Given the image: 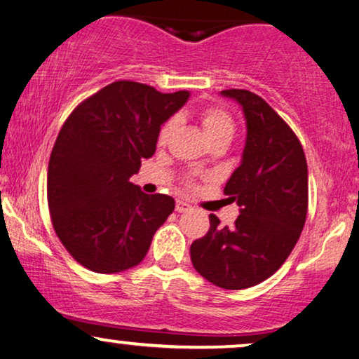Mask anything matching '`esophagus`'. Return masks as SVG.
Returning a JSON list of instances; mask_svg holds the SVG:
<instances>
[{
  "label": "esophagus",
  "mask_w": 359,
  "mask_h": 359,
  "mask_svg": "<svg viewBox=\"0 0 359 359\" xmlns=\"http://www.w3.org/2000/svg\"><path fill=\"white\" fill-rule=\"evenodd\" d=\"M189 210H191V206H189L187 201H181V200L176 201V212H178V213L189 212Z\"/></svg>",
  "instance_id": "obj_1"
}]
</instances>
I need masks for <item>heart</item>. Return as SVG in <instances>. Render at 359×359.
Returning a JSON list of instances; mask_svg holds the SVG:
<instances>
[{
    "instance_id": "obj_1",
    "label": "heart",
    "mask_w": 359,
    "mask_h": 359,
    "mask_svg": "<svg viewBox=\"0 0 359 359\" xmlns=\"http://www.w3.org/2000/svg\"><path fill=\"white\" fill-rule=\"evenodd\" d=\"M175 119H170L164 122L161 130H159L158 142L159 144H166V141L170 139L172 129H175ZM201 124H203L205 134L208 137V141L217 137H230L233 136V119L225 109L222 107H208L201 112Z\"/></svg>"
}]
</instances>
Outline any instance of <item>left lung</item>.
I'll return each mask as SVG.
<instances>
[{"label": "left lung", "instance_id": "1", "mask_svg": "<svg viewBox=\"0 0 359 359\" xmlns=\"http://www.w3.org/2000/svg\"><path fill=\"white\" fill-rule=\"evenodd\" d=\"M220 94L238 102L247 124L242 161L223 189L240 215L230 229L210 215L208 233L189 254L206 280L238 290L269 279L296 247L307 215V163L296 134L262 97L242 88Z\"/></svg>", "mask_w": 359, "mask_h": 359}]
</instances>
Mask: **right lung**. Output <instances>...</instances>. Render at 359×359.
I'll return each mask as SVG.
<instances>
[{"label": "right lung", "instance_id": "add662e5", "mask_svg": "<svg viewBox=\"0 0 359 359\" xmlns=\"http://www.w3.org/2000/svg\"><path fill=\"white\" fill-rule=\"evenodd\" d=\"M189 99L119 80L88 97L58 133L46 196L53 229L88 271L116 273L144 259L175 210L168 195H146L129 178L156 151L159 130Z\"/></svg>", "mask_w": 359, "mask_h": 359}]
</instances>
